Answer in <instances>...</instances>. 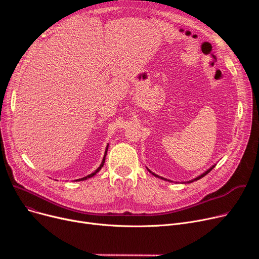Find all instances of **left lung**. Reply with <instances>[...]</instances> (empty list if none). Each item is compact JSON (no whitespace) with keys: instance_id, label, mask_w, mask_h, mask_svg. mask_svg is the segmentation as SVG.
I'll list each match as a JSON object with an SVG mask.
<instances>
[{"instance_id":"left-lung-1","label":"left lung","mask_w":259,"mask_h":259,"mask_svg":"<svg viewBox=\"0 0 259 259\" xmlns=\"http://www.w3.org/2000/svg\"><path fill=\"white\" fill-rule=\"evenodd\" d=\"M213 168H214V166H213V167H212V168H210V169H209V170H208V171H206V172H205V173H203V174H201V175H199V176H198V178H196V179H195V180H194V181H197V180H199V179H201V178H203V176H205V175H207V174H208V173H209V172H210V171H211V170H212V169H213ZM148 171H149V172H150V173H152V172H151V171H150V170H149V169H148ZM152 174H153V175H154V176H156V178H159V176H158V175H156V174H154V173H152ZM160 179H161V180H165V179H162V178H160ZM165 181H167V180H165ZM192 182H193V181H192Z\"/></svg>"}]
</instances>
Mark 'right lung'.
<instances>
[{
  "label": "right lung",
  "instance_id": "obj_1",
  "mask_svg": "<svg viewBox=\"0 0 259 259\" xmlns=\"http://www.w3.org/2000/svg\"><path fill=\"white\" fill-rule=\"evenodd\" d=\"M107 150H108V146H107V148H106V151H105V155H104V159H103V161H102V164H101V166L95 170L93 173H91V174H89V175H87V176H85V178H83V179H80V180H76V181H84V180H87V179H89V178H92L93 175H95L97 174L101 169H102V167L104 166V164H105V158H106V154H107Z\"/></svg>",
  "mask_w": 259,
  "mask_h": 259
}]
</instances>
